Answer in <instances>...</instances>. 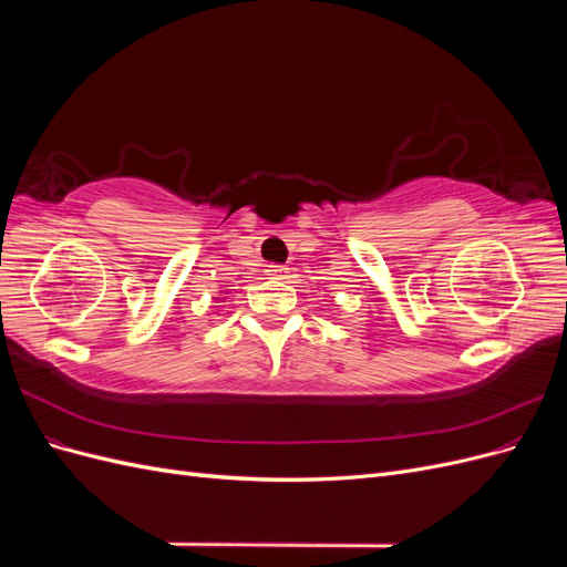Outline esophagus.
Returning <instances> with one entry per match:
<instances>
[{
  "instance_id": "1",
  "label": "esophagus",
  "mask_w": 567,
  "mask_h": 567,
  "mask_svg": "<svg viewBox=\"0 0 567 567\" xmlns=\"http://www.w3.org/2000/svg\"><path fill=\"white\" fill-rule=\"evenodd\" d=\"M271 279H284L286 277V267L284 265H267L265 269Z\"/></svg>"
}]
</instances>
